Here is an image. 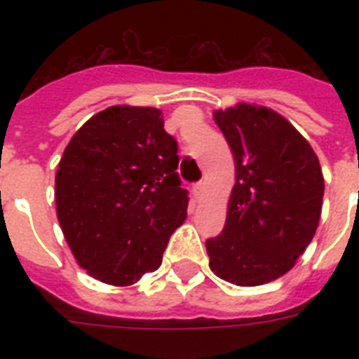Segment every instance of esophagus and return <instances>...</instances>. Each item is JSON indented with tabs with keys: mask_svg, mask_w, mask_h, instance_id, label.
Returning <instances> with one entry per match:
<instances>
[{
	"mask_svg": "<svg viewBox=\"0 0 359 359\" xmlns=\"http://www.w3.org/2000/svg\"><path fill=\"white\" fill-rule=\"evenodd\" d=\"M191 194H194V199H196V201H199V199L203 197V194H205V184H203V182H196V184H194V190H191Z\"/></svg>",
	"mask_w": 359,
	"mask_h": 359,
	"instance_id": "34e87169",
	"label": "esophagus"
}]
</instances>
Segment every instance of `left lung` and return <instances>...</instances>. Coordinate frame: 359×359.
Returning <instances> with one entry per match:
<instances>
[{
  "label": "left lung",
  "mask_w": 359,
  "mask_h": 359,
  "mask_svg": "<svg viewBox=\"0 0 359 359\" xmlns=\"http://www.w3.org/2000/svg\"><path fill=\"white\" fill-rule=\"evenodd\" d=\"M236 163L227 219L207 240L218 278L255 287L294 266L323 208L320 163L300 132L273 109L238 104L214 114Z\"/></svg>",
  "instance_id": "left-lung-1"
}]
</instances>
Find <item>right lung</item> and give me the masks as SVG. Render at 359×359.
<instances>
[{
    "mask_svg": "<svg viewBox=\"0 0 359 359\" xmlns=\"http://www.w3.org/2000/svg\"><path fill=\"white\" fill-rule=\"evenodd\" d=\"M177 151L156 108L111 106L70 140L55 175V205L89 276L126 287L160 268L190 201Z\"/></svg>",
    "mask_w": 359,
    "mask_h": 359,
    "instance_id": "right-lung-1",
    "label": "right lung"
}]
</instances>
